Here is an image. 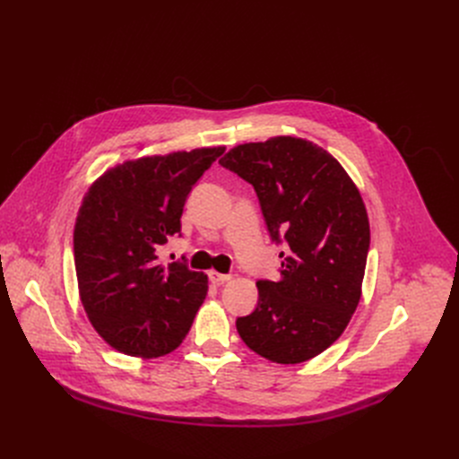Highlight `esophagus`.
Wrapping results in <instances>:
<instances>
[{
  "label": "esophagus",
  "instance_id": "1",
  "mask_svg": "<svg viewBox=\"0 0 459 459\" xmlns=\"http://www.w3.org/2000/svg\"><path fill=\"white\" fill-rule=\"evenodd\" d=\"M209 280L212 283H216V286H221V283H226L231 280L230 274H222V273H216V271H209Z\"/></svg>",
  "mask_w": 459,
  "mask_h": 459
}]
</instances>
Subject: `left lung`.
<instances>
[{"label": "left lung", "instance_id": "left-lung-1", "mask_svg": "<svg viewBox=\"0 0 459 459\" xmlns=\"http://www.w3.org/2000/svg\"><path fill=\"white\" fill-rule=\"evenodd\" d=\"M221 164L255 188L271 237L286 241L280 280L255 283L257 307L237 319V333L271 362H307L342 336L360 302L369 248L362 195L307 138L235 145Z\"/></svg>", "mask_w": 459, "mask_h": 459}]
</instances>
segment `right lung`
Here are the masks:
<instances>
[{
	"mask_svg": "<svg viewBox=\"0 0 459 459\" xmlns=\"http://www.w3.org/2000/svg\"><path fill=\"white\" fill-rule=\"evenodd\" d=\"M224 145L147 155L108 168L82 198L74 267L87 319L116 351L159 359L181 345L205 300V273L160 265L157 250L181 231L192 185Z\"/></svg>",
	"mask_w": 459,
	"mask_h": 459,
	"instance_id": "add662e5",
	"label": "right lung"
}]
</instances>
